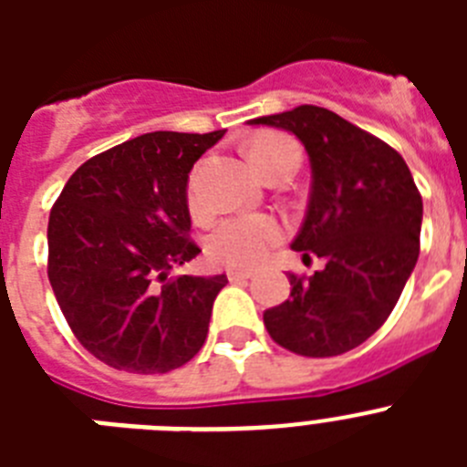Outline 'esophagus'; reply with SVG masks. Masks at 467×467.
<instances>
[{"label":"esophagus","instance_id":"esophagus-1","mask_svg":"<svg viewBox=\"0 0 467 467\" xmlns=\"http://www.w3.org/2000/svg\"><path fill=\"white\" fill-rule=\"evenodd\" d=\"M226 275H229L231 283H238V280L253 278V271H247V269H229V271H226Z\"/></svg>","mask_w":467,"mask_h":467}]
</instances>
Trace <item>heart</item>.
<instances>
[{"instance_id": "heart-1", "label": "heart", "mask_w": 467, "mask_h": 467, "mask_svg": "<svg viewBox=\"0 0 467 467\" xmlns=\"http://www.w3.org/2000/svg\"><path fill=\"white\" fill-rule=\"evenodd\" d=\"M296 150L287 135L262 133L250 142L247 154L259 172H266L269 166L285 151ZM187 205L193 214H205L203 192L198 172H192L187 182ZM285 226L274 214H234L226 217L208 234V254L213 262L224 264L231 269H253L269 257V253L283 241Z\"/></svg>"}]
</instances>
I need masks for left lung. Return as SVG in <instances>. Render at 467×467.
<instances>
[{"label": "left lung", "mask_w": 467, "mask_h": 467, "mask_svg": "<svg viewBox=\"0 0 467 467\" xmlns=\"http://www.w3.org/2000/svg\"><path fill=\"white\" fill-rule=\"evenodd\" d=\"M299 138L311 193L292 250L325 259L311 278L290 274V299L264 311L271 339L296 356L332 358L388 320L419 259L423 201L402 156L339 114L301 105L253 119Z\"/></svg>", "instance_id": "1"}]
</instances>
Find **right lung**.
<instances>
[{
  "mask_svg": "<svg viewBox=\"0 0 467 467\" xmlns=\"http://www.w3.org/2000/svg\"><path fill=\"white\" fill-rule=\"evenodd\" d=\"M156 130L77 168L48 217V280L79 344L105 365L166 374L208 337L226 275H177L189 238V172L222 140Z\"/></svg>",
  "mask_w": 467,
  "mask_h": 467,
  "instance_id": "obj_1",
  "label": "right lung"
}]
</instances>
